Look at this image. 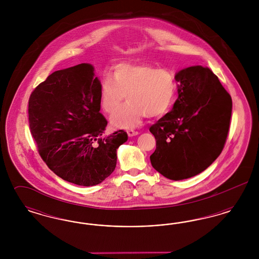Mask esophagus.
Instances as JSON below:
<instances>
[{
    "label": "esophagus",
    "instance_id": "34e87169",
    "mask_svg": "<svg viewBox=\"0 0 259 259\" xmlns=\"http://www.w3.org/2000/svg\"><path fill=\"white\" fill-rule=\"evenodd\" d=\"M127 134L129 137H134V136H137L139 133L137 132V131H134V130H132V129H130V130H128L127 131Z\"/></svg>",
    "mask_w": 259,
    "mask_h": 259
}]
</instances>
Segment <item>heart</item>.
<instances>
[{
    "label": "heart",
    "mask_w": 259,
    "mask_h": 259,
    "mask_svg": "<svg viewBox=\"0 0 259 259\" xmlns=\"http://www.w3.org/2000/svg\"><path fill=\"white\" fill-rule=\"evenodd\" d=\"M175 94V74L149 64H118L111 78L106 76L100 83L101 106L106 112L117 111L125 96L128 100L111 117V124L117 128L135 127L146 115H163L172 106Z\"/></svg>",
    "instance_id": "heart-1"
}]
</instances>
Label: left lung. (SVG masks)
Wrapping results in <instances>:
<instances>
[{"instance_id": "8db88e82", "label": "left lung", "mask_w": 259, "mask_h": 259, "mask_svg": "<svg viewBox=\"0 0 259 259\" xmlns=\"http://www.w3.org/2000/svg\"><path fill=\"white\" fill-rule=\"evenodd\" d=\"M178 99L172 111L149 128L156 140L152 167L182 181L205 171L222 153L232 112V99L209 68L196 65L175 74Z\"/></svg>"}]
</instances>
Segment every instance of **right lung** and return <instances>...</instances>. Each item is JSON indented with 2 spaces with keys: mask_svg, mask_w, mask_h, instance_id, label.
Instances as JSON below:
<instances>
[{
  "mask_svg": "<svg viewBox=\"0 0 259 259\" xmlns=\"http://www.w3.org/2000/svg\"><path fill=\"white\" fill-rule=\"evenodd\" d=\"M100 79L94 67L81 63L56 71L29 99V123L42 160L74 185L101 184L114 171L116 150L128 140L119 130L105 133L100 112Z\"/></svg>",
  "mask_w": 259,
  "mask_h": 259,
  "instance_id": "right-lung-1",
  "label": "right lung"
}]
</instances>
